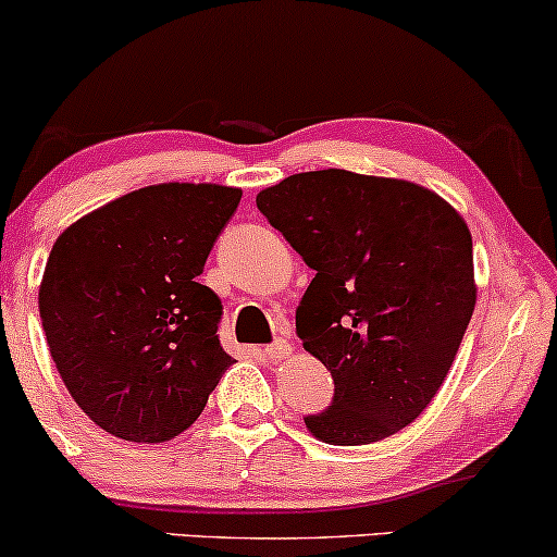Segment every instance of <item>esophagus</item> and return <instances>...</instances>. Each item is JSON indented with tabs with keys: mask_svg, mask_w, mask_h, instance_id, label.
<instances>
[{
	"mask_svg": "<svg viewBox=\"0 0 557 557\" xmlns=\"http://www.w3.org/2000/svg\"><path fill=\"white\" fill-rule=\"evenodd\" d=\"M264 352L270 355L272 360H283L287 352H290V343H287V339H274L272 345H267L264 347Z\"/></svg>",
	"mask_w": 557,
	"mask_h": 557,
	"instance_id": "1",
	"label": "esophagus"
}]
</instances>
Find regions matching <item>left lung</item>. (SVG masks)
Listing matches in <instances>:
<instances>
[{"instance_id":"obj_1","label":"left lung","mask_w":557,"mask_h":557,"mask_svg":"<svg viewBox=\"0 0 557 557\" xmlns=\"http://www.w3.org/2000/svg\"><path fill=\"white\" fill-rule=\"evenodd\" d=\"M259 212L317 272L296 311L334 399L306 428L363 446L407 428L448 376L470 324L472 236L446 199L401 178L326 169L257 194Z\"/></svg>"}]
</instances>
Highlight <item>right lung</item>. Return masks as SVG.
Returning <instances> with one entry per match:
<instances>
[{
  "instance_id": "right-lung-1",
  "label": "right lung",
  "mask_w": 557,
  "mask_h": 557,
  "mask_svg": "<svg viewBox=\"0 0 557 557\" xmlns=\"http://www.w3.org/2000/svg\"><path fill=\"white\" fill-rule=\"evenodd\" d=\"M240 189L158 184L85 214L57 238L38 308L51 358L106 433L163 444L199 418L233 358L223 304L197 283Z\"/></svg>"
}]
</instances>
